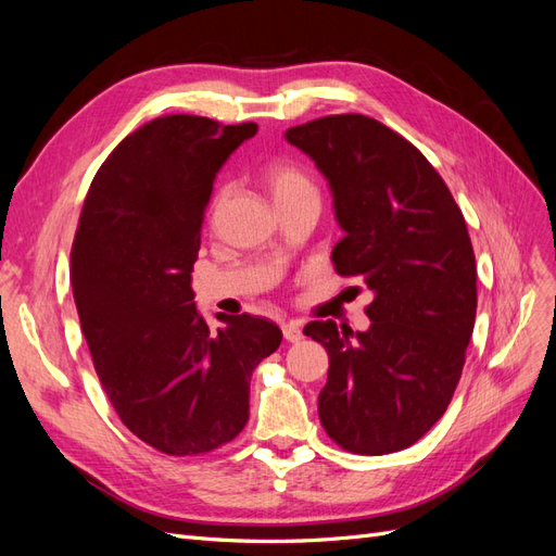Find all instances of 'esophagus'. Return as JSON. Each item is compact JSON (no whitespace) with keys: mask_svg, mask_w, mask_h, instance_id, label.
<instances>
[{"mask_svg":"<svg viewBox=\"0 0 556 556\" xmlns=\"http://www.w3.org/2000/svg\"><path fill=\"white\" fill-rule=\"evenodd\" d=\"M282 336L288 343H299L301 339H304V331H301V327L296 323H288V325H282Z\"/></svg>","mask_w":556,"mask_h":556,"instance_id":"esophagus-1","label":"esophagus"}]
</instances>
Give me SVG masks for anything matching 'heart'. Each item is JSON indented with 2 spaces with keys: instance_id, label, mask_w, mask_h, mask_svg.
<instances>
[{
  "instance_id": "obj_1",
  "label": "heart",
  "mask_w": 556,
  "mask_h": 556,
  "mask_svg": "<svg viewBox=\"0 0 556 556\" xmlns=\"http://www.w3.org/2000/svg\"><path fill=\"white\" fill-rule=\"evenodd\" d=\"M266 185L274 194L276 206L292 204V201L301 199H317L315 182L306 172H301L294 164H274L271 169L266 172Z\"/></svg>"
}]
</instances>
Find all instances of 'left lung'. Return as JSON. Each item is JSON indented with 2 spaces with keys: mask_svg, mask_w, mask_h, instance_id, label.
<instances>
[{
  "mask_svg": "<svg viewBox=\"0 0 556 556\" xmlns=\"http://www.w3.org/2000/svg\"><path fill=\"white\" fill-rule=\"evenodd\" d=\"M329 182L343 239L336 274L374 294L366 331L315 319L329 355L317 413L357 454L410 447L443 417L476 325V255L459 206L429 160L382 123L329 115L285 131Z\"/></svg>",
  "mask_w": 556,
  "mask_h": 556,
  "instance_id": "8db88e82",
  "label": "left lung"
}]
</instances>
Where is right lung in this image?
I'll return each instance as SVG.
<instances>
[{"mask_svg":"<svg viewBox=\"0 0 556 556\" xmlns=\"http://www.w3.org/2000/svg\"><path fill=\"white\" fill-rule=\"evenodd\" d=\"M255 123L164 115L99 166L72 245V288L99 382L123 425L160 452L204 454L248 422L250 376L282 331L194 304L192 266L215 176Z\"/></svg>","mask_w":556,"mask_h":556,"instance_id":"right-lung-1","label":"right lung"}]
</instances>
